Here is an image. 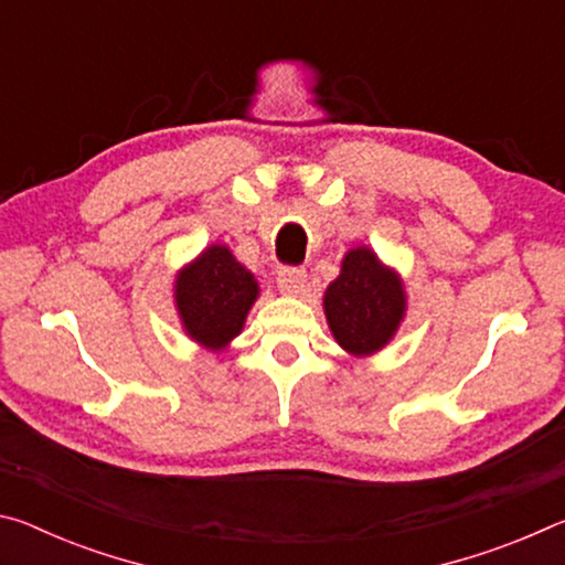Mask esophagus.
<instances>
[{"instance_id":"esophagus-1","label":"esophagus","mask_w":565,"mask_h":565,"mask_svg":"<svg viewBox=\"0 0 565 565\" xmlns=\"http://www.w3.org/2000/svg\"><path fill=\"white\" fill-rule=\"evenodd\" d=\"M276 284H279L281 294H289V296L301 294L306 284V271L299 269V266H284V269H279V274H276Z\"/></svg>"}]
</instances>
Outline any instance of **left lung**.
I'll list each match as a JSON object with an SVG mask.
<instances>
[{"label":"left lung","mask_w":565,"mask_h":565,"mask_svg":"<svg viewBox=\"0 0 565 565\" xmlns=\"http://www.w3.org/2000/svg\"><path fill=\"white\" fill-rule=\"evenodd\" d=\"M323 311L333 339L353 356L384 349L406 311L398 276L381 266L366 246L343 256L341 274L323 296Z\"/></svg>","instance_id":"left-lung-1"}]
</instances>
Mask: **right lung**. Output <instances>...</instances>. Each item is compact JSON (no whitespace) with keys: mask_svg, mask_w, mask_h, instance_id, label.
Returning <instances> with one entry per match:
<instances>
[{"mask_svg":"<svg viewBox=\"0 0 565 565\" xmlns=\"http://www.w3.org/2000/svg\"><path fill=\"white\" fill-rule=\"evenodd\" d=\"M174 296L189 337L216 351L242 333L259 284L226 246H209L177 276Z\"/></svg>","mask_w":565,"mask_h":565,"instance_id":"1","label":"right lung"}]
</instances>
